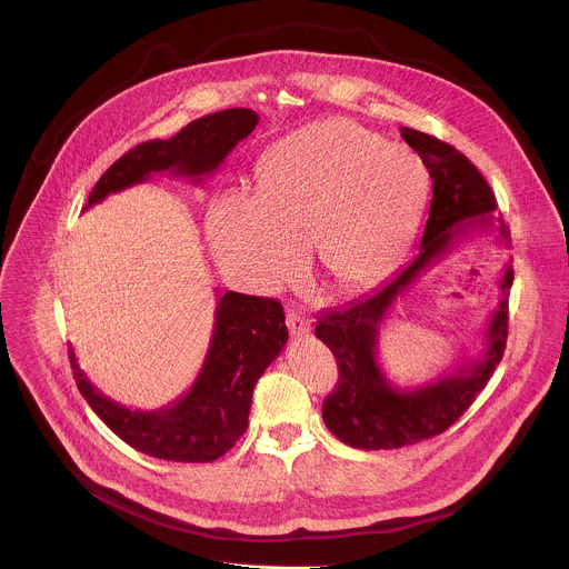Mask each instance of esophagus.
<instances>
[{"label": "esophagus", "mask_w": 569, "mask_h": 569, "mask_svg": "<svg viewBox=\"0 0 569 569\" xmlns=\"http://www.w3.org/2000/svg\"><path fill=\"white\" fill-rule=\"evenodd\" d=\"M287 326H289L293 337H302L305 332H309L311 320L305 318L298 309H287Z\"/></svg>", "instance_id": "obj_1"}]
</instances>
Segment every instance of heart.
Segmentation results:
<instances>
[{
    "instance_id": "b5f03b06",
    "label": "heart",
    "mask_w": 569,
    "mask_h": 569,
    "mask_svg": "<svg viewBox=\"0 0 569 569\" xmlns=\"http://www.w3.org/2000/svg\"><path fill=\"white\" fill-rule=\"evenodd\" d=\"M256 172V197L226 190L212 201L208 237L223 269L262 293L298 276L309 241L335 287L377 280L413 237L429 194L413 151L346 118L278 140Z\"/></svg>"
}]
</instances>
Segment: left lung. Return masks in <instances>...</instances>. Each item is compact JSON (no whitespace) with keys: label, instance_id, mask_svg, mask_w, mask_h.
<instances>
[{"label":"left lung","instance_id":"8db88e82","mask_svg":"<svg viewBox=\"0 0 569 569\" xmlns=\"http://www.w3.org/2000/svg\"><path fill=\"white\" fill-rule=\"evenodd\" d=\"M401 136L433 179L418 256L372 293L325 311L316 325V337L330 348L339 366V383L322 407L326 427L343 445L366 451L399 449L449 429L485 390L508 337L512 264L501 269L499 302L488 318L478 357L462 361L451 375L413 388H399L386 377L379 363V335L395 302L469 232L495 234L499 244L510 241L503 221L497 226L492 221L497 201L473 163L451 144L422 131L401 127Z\"/></svg>","mask_w":569,"mask_h":569}]
</instances>
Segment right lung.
Instances as JSON below:
<instances>
[{
    "label": "right lung",
    "mask_w": 569,
    "mask_h": 569,
    "mask_svg": "<svg viewBox=\"0 0 569 569\" xmlns=\"http://www.w3.org/2000/svg\"><path fill=\"white\" fill-rule=\"evenodd\" d=\"M258 124L243 107L203 116L170 140L138 144L111 163L89 192L87 208L158 172L199 183ZM217 309L203 366L186 395L160 409H131L104 397L82 372L74 348L70 361L84 401L133 449L172 462H212L228 453L247 429L253 386L282 352L289 332L278 300L217 291Z\"/></svg>",
    "instance_id": "add662e5"
}]
</instances>
